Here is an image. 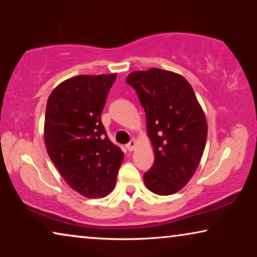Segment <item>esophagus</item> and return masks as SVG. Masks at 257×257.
<instances>
[{
	"label": "esophagus",
	"mask_w": 257,
	"mask_h": 257,
	"mask_svg": "<svg viewBox=\"0 0 257 257\" xmlns=\"http://www.w3.org/2000/svg\"><path fill=\"white\" fill-rule=\"evenodd\" d=\"M135 147H136V140L135 139H132L128 144H126V149H127L128 151H133V150H135Z\"/></svg>",
	"instance_id": "obj_1"
}]
</instances>
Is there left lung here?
Listing matches in <instances>:
<instances>
[{
  "label": "left lung",
  "instance_id": "8db88e82",
  "mask_svg": "<svg viewBox=\"0 0 257 257\" xmlns=\"http://www.w3.org/2000/svg\"><path fill=\"white\" fill-rule=\"evenodd\" d=\"M126 83L136 90L145 110L156 154L144 182L154 194H174L191 180L205 150L202 108L191 84L178 73L161 69L135 71Z\"/></svg>",
  "mask_w": 257,
  "mask_h": 257
}]
</instances>
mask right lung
<instances>
[{
    "label": "right lung",
    "instance_id": "obj_1",
    "mask_svg": "<svg viewBox=\"0 0 257 257\" xmlns=\"http://www.w3.org/2000/svg\"><path fill=\"white\" fill-rule=\"evenodd\" d=\"M115 76L80 75L66 79L52 91L45 108L49 157L66 184L90 199L103 198L113 189L124 159L100 119Z\"/></svg>",
    "mask_w": 257,
    "mask_h": 257
}]
</instances>
